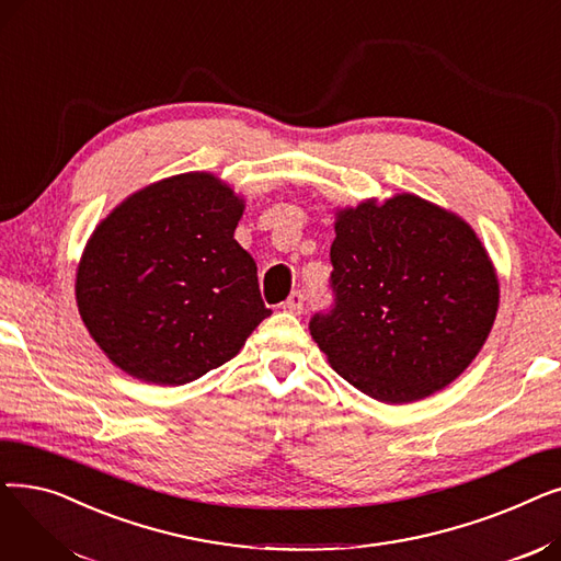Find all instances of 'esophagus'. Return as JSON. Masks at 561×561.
<instances>
[{
  "instance_id": "34e87169",
  "label": "esophagus",
  "mask_w": 561,
  "mask_h": 561,
  "mask_svg": "<svg viewBox=\"0 0 561 561\" xmlns=\"http://www.w3.org/2000/svg\"><path fill=\"white\" fill-rule=\"evenodd\" d=\"M284 311H290V313H302L305 309V293L302 290H293L288 300L282 305Z\"/></svg>"
}]
</instances>
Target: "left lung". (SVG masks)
Wrapping results in <instances>:
<instances>
[{
    "label": "left lung",
    "instance_id": "obj_1",
    "mask_svg": "<svg viewBox=\"0 0 561 561\" xmlns=\"http://www.w3.org/2000/svg\"><path fill=\"white\" fill-rule=\"evenodd\" d=\"M334 309L309 330L362 393L423 400L470 366L500 305L493 261L463 218L414 193L336 209Z\"/></svg>",
    "mask_w": 561,
    "mask_h": 561
}]
</instances>
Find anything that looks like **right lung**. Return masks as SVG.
<instances>
[{"mask_svg": "<svg viewBox=\"0 0 561 561\" xmlns=\"http://www.w3.org/2000/svg\"><path fill=\"white\" fill-rule=\"evenodd\" d=\"M245 199L211 172L165 176L95 227L75 296L113 366L182 387L239 355L265 309L254 259L233 231Z\"/></svg>", "mask_w": 561, "mask_h": 561, "instance_id": "obj_1", "label": "right lung"}]
</instances>
